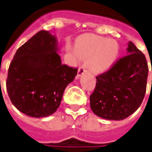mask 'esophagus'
Listing matches in <instances>:
<instances>
[{
  "label": "esophagus",
  "instance_id": "1",
  "mask_svg": "<svg viewBox=\"0 0 152 152\" xmlns=\"http://www.w3.org/2000/svg\"><path fill=\"white\" fill-rule=\"evenodd\" d=\"M85 72H86V66H85V65L82 64V65L80 66L79 68H78V70H77V76L80 77V76Z\"/></svg>",
  "mask_w": 152,
  "mask_h": 152
}]
</instances>
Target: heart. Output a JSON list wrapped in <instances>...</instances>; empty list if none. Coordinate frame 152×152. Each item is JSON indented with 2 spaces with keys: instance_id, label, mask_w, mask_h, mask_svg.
<instances>
[{
  "instance_id": "b5f03b06",
  "label": "heart",
  "mask_w": 152,
  "mask_h": 152,
  "mask_svg": "<svg viewBox=\"0 0 152 152\" xmlns=\"http://www.w3.org/2000/svg\"><path fill=\"white\" fill-rule=\"evenodd\" d=\"M75 52L92 72L99 74L107 70L115 63L119 54V45L114 39L95 35H85L77 39Z\"/></svg>"
}]
</instances>
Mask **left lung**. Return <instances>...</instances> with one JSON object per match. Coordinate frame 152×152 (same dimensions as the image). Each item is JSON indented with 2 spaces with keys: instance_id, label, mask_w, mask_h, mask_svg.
Segmentation results:
<instances>
[{
  "instance_id": "8db88e82",
  "label": "left lung",
  "mask_w": 152,
  "mask_h": 152,
  "mask_svg": "<svg viewBox=\"0 0 152 152\" xmlns=\"http://www.w3.org/2000/svg\"><path fill=\"white\" fill-rule=\"evenodd\" d=\"M148 75L145 55L129 42L128 55L96 77V86L89 97L92 111L107 120L119 121L129 116L143 102Z\"/></svg>"
}]
</instances>
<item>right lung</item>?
<instances>
[{
	"label": "right lung",
	"instance_id": "right-lung-1",
	"mask_svg": "<svg viewBox=\"0 0 152 152\" xmlns=\"http://www.w3.org/2000/svg\"><path fill=\"white\" fill-rule=\"evenodd\" d=\"M57 41L48 31L34 35L16 50L8 71L6 89L12 103L32 117L53 114L77 68L62 64Z\"/></svg>",
	"mask_w": 152,
	"mask_h": 152
}]
</instances>
